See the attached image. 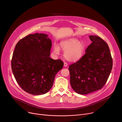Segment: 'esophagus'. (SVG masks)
<instances>
[{
	"mask_svg": "<svg viewBox=\"0 0 122 122\" xmlns=\"http://www.w3.org/2000/svg\"><path fill=\"white\" fill-rule=\"evenodd\" d=\"M68 66V64L66 62H64V66L65 67H66Z\"/></svg>",
	"mask_w": 122,
	"mask_h": 122,
	"instance_id": "esophagus-1",
	"label": "esophagus"
}]
</instances>
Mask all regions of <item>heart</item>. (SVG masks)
Masks as SVG:
<instances>
[{"label":"heart","instance_id":"b5f03b06","mask_svg":"<svg viewBox=\"0 0 122 122\" xmlns=\"http://www.w3.org/2000/svg\"><path fill=\"white\" fill-rule=\"evenodd\" d=\"M60 48L64 52L65 58L70 62H76L79 60L84 55L85 45L75 38H70L61 41L59 47L54 46L53 48L54 53L59 55Z\"/></svg>","mask_w":122,"mask_h":122}]
</instances>
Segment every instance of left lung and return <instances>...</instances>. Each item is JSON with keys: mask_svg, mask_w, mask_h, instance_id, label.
Segmentation results:
<instances>
[{"mask_svg": "<svg viewBox=\"0 0 122 122\" xmlns=\"http://www.w3.org/2000/svg\"><path fill=\"white\" fill-rule=\"evenodd\" d=\"M92 43L86 53L76 62L70 65V84L80 94H87L101 89L109 78L113 60L107 43L97 36H89Z\"/></svg>", "mask_w": 122, "mask_h": 122, "instance_id": "left-lung-1", "label": "left lung"}]
</instances>
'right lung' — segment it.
<instances>
[{
  "label": "right lung",
  "instance_id": "1",
  "mask_svg": "<svg viewBox=\"0 0 122 122\" xmlns=\"http://www.w3.org/2000/svg\"><path fill=\"white\" fill-rule=\"evenodd\" d=\"M48 35H29L16 45L11 61L13 74L24 91L35 95L44 94L52 87L63 62L49 57L52 46Z\"/></svg>",
  "mask_w": 122,
  "mask_h": 122
}]
</instances>
